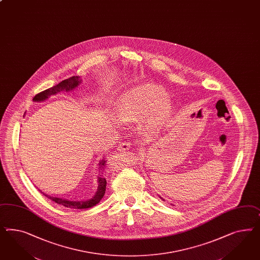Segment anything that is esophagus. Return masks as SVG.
Here are the masks:
<instances>
[{
    "label": "esophagus",
    "instance_id": "1",
    "mask_svg": "<svg viewBox=\"0 0 260 260\" xmlns=\"http://www.w3.org/2000/svg\"><path fill=\"white\" fill-rule=\"evenodd\" d=\"M130 148H131V143L124 141V142H121V143L119 144L118 150H119V152H124V151L130 150Z\"/></svg>",
    "mask_w": 260,
    "mask_h": 260
}]
</instances>
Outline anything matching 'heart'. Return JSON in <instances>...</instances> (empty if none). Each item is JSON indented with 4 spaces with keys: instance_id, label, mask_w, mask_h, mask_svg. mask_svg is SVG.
I'll return each instance as SVG.
<instances>
[{
    "instance_id": "heart-1",
    "label": "heart",
    "mask_w": 260,
    "mask_h": 260,
    "mask_svg": "<svg viewBox=\"0 0 260 260\" xmlns=\"http://www.w3.org/2000/svg\"><path fill=\"white\" fill-rule=\"evenodd\" d=\"M171 112L169 99L164 88L155 84H146L127 91L120 96L115 115L122 123L140 121L151 115L150 124L158 127L170 117Z\"/></svg>"
}]
</instances>
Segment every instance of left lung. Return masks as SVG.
<instances>
[{"label": "left lung", "instance_id": "1", "mask_svg": "<svg viewBox=\"0 0 260 260\" xmlns=\"http://www.w3.org/2000/svg\"><path fill=\"white\" fill-rule=\"evenodd\" d=\"M159 198H160V199H161V200H162V201H164V199H162V198H161V197H159Z\"/></svg>", "mask_w": 260, "mask_h": 260}]
</instances>
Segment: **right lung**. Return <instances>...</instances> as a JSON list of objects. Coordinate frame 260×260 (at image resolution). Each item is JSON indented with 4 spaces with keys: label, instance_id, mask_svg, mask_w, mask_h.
I'll use <instances>...</instances> for the list:
<instances>
[{
    "label": "right lung",
    "instance_id": "obj_1",
    "mask_svg": "<svg viewBox=\"0 0 260 260\" xmlns=\"http://www.w3.org/2000/svg\"><path fill=\"white\" fill-rule=\"evenodd\" d=\"M82 83V80L80 79L79 76H73L69 79L63 80L61 82L56 84L55 86H53L49 89L45 90L41 93L37 94L36 96L33 98V102L35 103H41V102H45L47 99H49L50 96H54L56 94H58L61 91H71L75 89L76 87H78L80 84ZM107 160L104 158L102 160H100L99 164V176H98V189H96L95 194L88 200L85 201H70V200H66V199H61V198H57V197H51L47 193H45L43 191H41L39 189V191L43 193L47 199L51 200V201L60 204L62 206L67 208H73V209H86V208L92 207L94 205H96V203H99L100 201L104 198V193H105V189H106V179L104 178L105 175V166H106Z\"/></svg>",
    "mask_w": 260,
    "mask_h": 260
}]
</instances>
